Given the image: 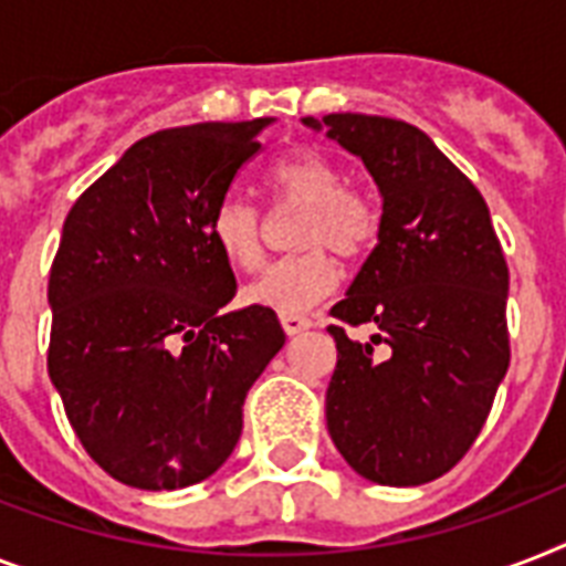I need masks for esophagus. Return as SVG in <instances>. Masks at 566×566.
I'll list each match as a JSON object with an SVG mask.
<instances>
[{"mask_svg": "<svg viewBox=\"0 0 566 566\" xmlns=\"http://www.w3.org/2000/svg\"><path fill=\"white\" fill-rule=\"evenodd\" d=\"M282 326L287 335H302L305 328H311V319L305 314H282Z\"/></svg>", "mask_w": 566, "mask_h": 566, "instance_id": "34e87169", "label": "esophagus"}]
</instances>
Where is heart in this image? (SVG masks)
<instances>
[{
	"instance_id": "b5f03b06",
	"label": "heart",
	"mask_w": 566,
	"mask_h": 566,
	"mask_svg": "<svg viewBox=\"0 0 566 566\" xmlns=\"http://www.w3.org/2000/svg\"><path fill=\"white\" fill-rule=\"evenodd\" d=\"M266 188L279 202L300 205L293 243L302 252L266 266L247 287V300L279 314H300L326 300L340 284V258H361L378 238V208L370 193L344 185V172L319 153H293L266 172ZM211 240L238 270H255L264 258L261 220L249 202L229 196L211 217Z\"/></svg>"
}]
</instances>
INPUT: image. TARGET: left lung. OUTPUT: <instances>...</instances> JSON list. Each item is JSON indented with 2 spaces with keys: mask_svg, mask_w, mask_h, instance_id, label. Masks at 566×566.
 <instances>
[{
  "mask_svg": "<svg viewBox=\"0 0 566 566\" xmlns=\"http://www.w3.org/2000/svg\"><path fill=\"white\" fill-rule=\"evenodd\" d=\"M302 126L361 158L381 196L376 249L332 308L378 332L361 344L328 326L337 344L328 434L364 479L426 484L473 447L509 373V266L491 211L434 140L402 119L326 114Z\"/></svg>",
  "mask_w": 566,
  "mask_h": 566,
  "instance_id": "1",
  "label": "left lung"
}]
</instances>
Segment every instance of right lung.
Returning a JSON list of instances; mask_svg holds the SVG:
<instances>
[{
  "label": "right lung",
  "instance_id": "obj_1",
  "mask_svg": "<svg viewBox=\"0 0 566 566\" xmlns=\"http://www.w3.org/2000/svg\"><path fill=\"white\" fill-rule=\"evenodd\" d=\"M273 117L137 140L66 213L49 273V378L117 482L179 491L217 473L243 399L284 346L275 311H226L238 284L211 217Z\"/></svg>",
  "mask_w": 566,
  "mask_h": 566
}]
</instances>
